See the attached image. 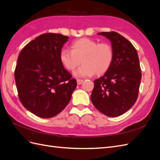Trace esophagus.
Listing matches in <instances>:
<instances>
[{
	"label": "esophagus",
	"mask_w": 160,
	"mask_h": 160,
	"mask_svg": "<svg viewBox=\"0 0 160 160\" xmlns=\"http://www.w3.org/2000/svg\"><path fill=\"white\" fill-rule=\"evenodd\" d=\"M83 82V79H77V85H81L82 83Z\"/></svg>",
	"instance_id": "esophagus-1"
}]
</instances>
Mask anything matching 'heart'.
<instances>
[{
  "instance_id": "b5f03b06",
  "label": "heart",
  "mask_w": 160,
  "mask_h": 160,
  "mask_svg": "<svg viewBox=\"0 0 160 160\" xmlns=\"http://www.w3.org/2000/svg\"><path fill=\"white\" fill-rule=\"evenodd\" d=\"M61 63L68 71H73L81 62L75 75L88 77L102 75L111 67L113 60L112 46L108 42H99L89 38H83L72 43L71 50L63 49L60 52Z\"/></svg>"
}]
</instances>
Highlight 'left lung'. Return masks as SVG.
I'll return each mask as SVG.
<instances>
[{
    "label": "left lung",
    "mask_w": 160,
    "mask_h": 160,
    "mask_svg": "<svg viewBox=\"0 0 160 160\" xmlns=\"http://www.w3.org/2000/svg\"><path fill=\"white\" fill-rule=\"evenodd\" d=\"M111 41L113 60L104 75L94 81L92 103L108 117L126 112L136 101L142 79L136 49L127 38L115 31L99 32Z\"/></svg>",
    "instance_id": "obj_1"
}]
</instances>
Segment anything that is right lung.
I'll return each instance as SVG.
<instances>
[{"instance_id":"add662e5","label":"right lung","mask_w":160,"mask_h":160,"mask_svg":"<svg viewBox=\"0 0 160 160\" xmlns=\"http://www.w3.org/2000/svg\"><path fill=\"white\" fill-rule=\"evenodd\" d=\"M69 37L44 33L23 48L14 70L18 98L27 110L50 118L63 110L77 87V81L60 60Z\"/></svg>"}]
</instances>
